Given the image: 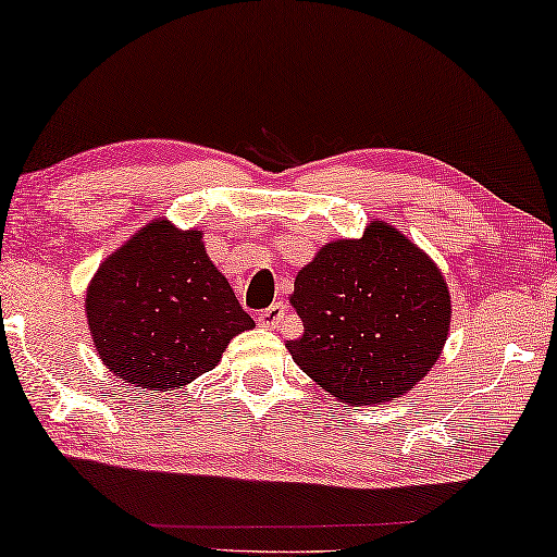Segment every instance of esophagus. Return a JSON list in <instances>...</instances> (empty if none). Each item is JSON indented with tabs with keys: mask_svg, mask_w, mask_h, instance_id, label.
<instances>
[{
	"mask_svg": "<svg viewBox=\"0 0 557 557\" xmlns=\"http://www.w3.org/2000/svg\"><path fill=\"white\" fill-rule=\"evenodd\" d=\"M285 312H287V307L282 305V302H275V305H270L268 310H262L258 314V322L262 326H268V330H272V326L280 324V320H282V317H285Z\"/></svg>",
	"mask_w": 557,
	"mask_h": 557,
	"instance_id": "1",
	"label": "esophagus"
}]
</instances>
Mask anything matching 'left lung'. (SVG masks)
<instances>
[{
    "mask_svg": "<svg viewBox=\"0 0 557 557\" xmlns=\"http://www.w3.org/2000/svg\"><path fill=\"white\" fill-rule=\"evenodd\" d=\"M289 302L305 332L287 349L324 392L376 404L413 389L448 337L451 297L417 245L374 220L359 240L324 245Z\"/></svg>",
    "mask_w": 557,
    "mask_h": 557,
    "instance_id": "1",
    "label": "left lung"
}]
</instances>
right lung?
Instances as JSON below:
<instances>
[{"label":"right lung","instance_id":"obj_1","mask_svg":"<svg viewBox=\"0 0 557 557\" xmlns=\"http://www.w3.org/2000/svg\"><path fill=\"white\" fill-rule=\"evenodd\" d=\"M86 317L103 364L148 392L181 389L215 369L227 342L255 326L202 233L168 220L148 223L101 264Z\"/></svg>","mask_w":557,"mask_h":557}]
</instances>
